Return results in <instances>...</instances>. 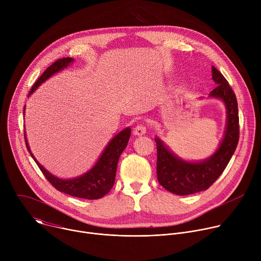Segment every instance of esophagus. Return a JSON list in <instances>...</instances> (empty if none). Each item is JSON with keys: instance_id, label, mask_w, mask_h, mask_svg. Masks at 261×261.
<instances>
[{"instance_id": "esophagus-1", "label": "esophagus", "mask_w": 261, "mask_h": 261, "mask_svg": "<svg viewBox=\"0 0 261 261\" xmlns=\"http://www.w3.org/2000/svg\"><path fill=\"white\" fill-rule=\"evenodd\" d=\"M134 134L135 135H143V134H145V132H146V127L144 126V125H142V124H138L135 128H134Z\"/></svg>"}]
</instances>
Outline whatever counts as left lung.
<instances>
[{
  "label": "left lung",
  "instance_id": "left-lung-1",
  "mask_svg": "<svg viewBox=\"0 0 261 261\" xmlns=\"http://www.w3.org/2000/svg\"><path fill=\"white\" fill-rule=\"evenodd\" d=\"M212 72L217 87L210 97L221 99L227 109L225 135L216 153L202 162H187L177 158L159 138H155L158 181L167 191L176 195H189L208 189L226 168L239 142L240 124L236 94L226 79L214 66Z\"/></svg>",
  "mask_w": 261,
  "mask_h": 261
}]
</instances>
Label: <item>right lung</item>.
Wrapping results in <instances>:
<instances>
[{
    "label": "right lung",
    "instance_id": "obj_1",
    "mask_svg": "<svg viewBox=\"0 0 261 261\" xmlns=\"http://www.w3.org/2000/svg\"><path fill=\"white\" fill-rule=\"evenodd\" d=\"M71 62H73L72 58H63V59L57 60L54 64H51L42 73V75L33 85L29 93V96L42 83H44L47 79L54 75L55 73L66 68ZM24 107H23V114H24ZM130 134H131L130 128H126L123 131H121L119 134H117L107 144L104 152L102 153L101 157L99 158L97 163L94 165V167L84 175L76 178H72V179H62L49 173L38 161L35 159L33 154L31 153V150L25 138V134H24V140H25L27 148L30 152L32 158L35 160L37 165H38V167L40 168V170L42 171L46 179L58 191L64 192L68 195L79 197V198L99 199V198H102L104 195H106L110 191V189L113 188L115 178H116L118 161L121 154L125 150V147L127 146V143L130 138Z\"/></svg>",
    "mask_w": 261,
    "mask_h": 261
}]
</instances>
